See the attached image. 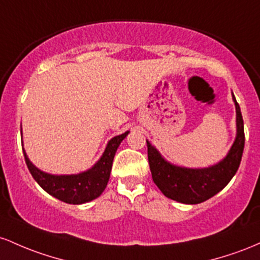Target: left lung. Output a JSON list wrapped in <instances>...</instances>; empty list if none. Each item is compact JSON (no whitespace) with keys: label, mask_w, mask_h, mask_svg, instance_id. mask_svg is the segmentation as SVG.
<instances>
[{"label":"left lung","mask_w":260,"mask_h":260,"mask_svg":"<svg viewBox=\"0 0 260 260\" xmlns=\"http://www.w3.org/2000/svg\"><path fill=\"white\" fill-rule=\"evenodd\" d=\"M237 112V138L226 158L204 169H188L169 165L147 141V156L154 184L166 197L183 204H199L210 199L229 184L237 172L244 148V125L240 106L233 95Z\"/></svg>","instance_id":"8db88e82"}]
</instances>
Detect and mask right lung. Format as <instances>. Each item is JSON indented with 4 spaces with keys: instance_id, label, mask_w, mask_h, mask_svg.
Masks as SVG:
<instances>
[{
    "instance_id": "1",
    "label": "right lung",
    "mask_w": 260,
    "mask_h": 260,
    "mask_svg": "<svg viewBox=\"0 0 260 260\" xmlns=\"http://www.w3.org/2000/svg\"><path fill=\"white\" fill-rule=\"evenodd\" d=\"M127 134L129 131L115 136L108 142L103 156L95 163L94 167L83 173L72 174V176H51V174L44 173L31 165L24 151L23 153H24V159L29 172L46 193L63 203L78 205V204L88 203L103 193L109 180L116 150L122 140L126 138Z\"/></svg>"
}]
</instances>
